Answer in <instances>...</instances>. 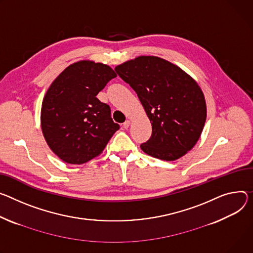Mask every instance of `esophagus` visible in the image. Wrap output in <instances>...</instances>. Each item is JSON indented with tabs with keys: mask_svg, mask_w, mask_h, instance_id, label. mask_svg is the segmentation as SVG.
<instances>
[{
	"mask_svg": "<svg viewBox=\"0 0 253 253\" xmlns=\"http://www.w3.org/2000/svg\"><path fill=\"white\" fill-rule=\"evenodd\" d=\"M130 126V121L129 120H126L124 123H123V128L124 129H128Z\"/></svg>",
	"mask_w": 253,
	"mask_h": 253,
	"instance_id": "obj_1",
	"label": "esophagus"
}]
</instances>
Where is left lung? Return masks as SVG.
Segmentation results:
<instances>
[{"instance_id":"left-lung-1","label":"left lung","mask_w":253,"mask_h":253,"mask_svg":"<svg viewBox=\"0 0 253 253\" xmlns=\"http://www.w3.org/2000/svg\"><path fill=\"white\" fill-rule=\"evenodd\" d=\"M115 71L136 91L151 122L150 138L140 145L145 153L171 162L195 146L207 109L200 86L190 76L156 56H139Z\"/></svg>"}]
</instances>
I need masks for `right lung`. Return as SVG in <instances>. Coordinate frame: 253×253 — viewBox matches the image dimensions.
Instances as JSON below:
<instances>
[{
	"mask_svg": "<svg viewBox=\"0 0 253 253\" xmlns=\"http://www.w3.org/2000/svg\"><path fill=\"white\" fill-rule=\"evenodd\" d=\"M117 77L103 63L82 60L54 80L41 108V128L50 149L64 163L82 165L102 153L120 125L97 95Z\"/></svg>",
	"mask_w": 253,
	"mask_h": 253,
	"instance_id": "right-lung-1",
	"label": "right lung"
}]
</instances>
